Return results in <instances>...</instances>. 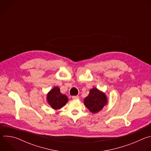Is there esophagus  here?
<instances>
[{
	"label": "esophagus",
	"mask_w": 151,
	"mask_h": 151,
	"mask_svg": "<svg viewBox=\"0 0 151 151\" xmlns=\"http://www.w3.org/2000/svg\"><path fill=\"white\" fill-rule=\"evenodd\" d=\"M72 99L75 100V99H79V96H72Z\"/></svg>",
	"instance_id": "obj_1"
}]
</instances>
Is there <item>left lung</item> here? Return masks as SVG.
<instances>
[{"label":"left lung","instance_id":"1","mask_svg":"<svg viewBox=\"0 0 151 151\" xmlns=\"http://www.w3.org/2000/svg\"><path fill=\"white\" fill-rule=\"evenodd\" d=\"M83 102L88 110L95 114L100 111L107 104V99L104 93L93 88L90 90L88 96L85 98Z\"/></svg>","mask_w":151,"mask_h":151}]
</instances>
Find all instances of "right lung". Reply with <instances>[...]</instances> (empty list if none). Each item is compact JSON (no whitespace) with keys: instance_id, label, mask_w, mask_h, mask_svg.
<instances>
[{"instance_id":"obj_1","label":"right lung","mask_w":151,"mask_h":151,"mask_svg":"<svg viewBox=\"0 0 151 151\" xmlns=\"http://www.w3.org/2000/svg\"><path fill=\"white\" fill-rule=\"evenodd\" d=\"M47 101L52 109L57 110L67 103L68 98L60 93L59 87H55L48 93Z\"/></svg>"}]
</instances>
